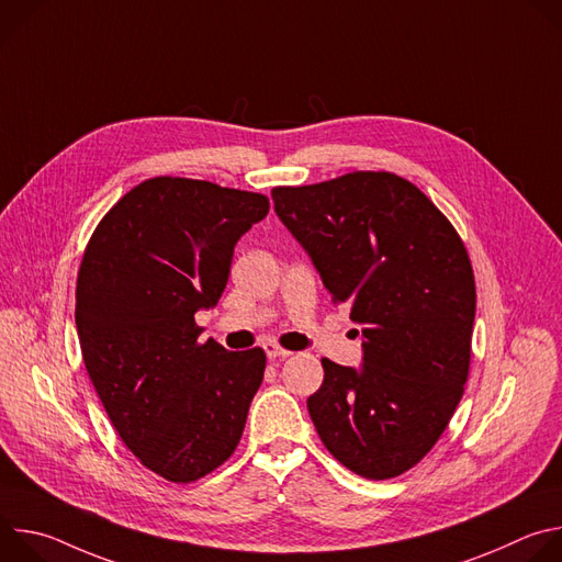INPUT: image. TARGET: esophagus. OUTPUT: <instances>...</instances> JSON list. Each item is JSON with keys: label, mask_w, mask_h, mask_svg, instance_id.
Returning <instances> with one entry per match:
<instances>
[{"label": "esophagus", "mask_w": 562, "mask_h": 562, "mask_svg": "<svg viewBox=\"0 0 562 562\" xmlns=\"http://www.w3.org/2000/svg\"><path fill=\"white\" fill-rule=\"evenodd\" d=\"M265 351H267V358L269 360H284V358H289L291 356V351H286V349H282L280 345H276V342H267L265 345Z\"/></svg>", "instance_id": "esophagus-1"}]
</instances>
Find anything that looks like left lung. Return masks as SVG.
Here are the masks:
<instances>
[{"mask_svg":"<svg viewBox=\"0 0 562 562\" xmlns=\"http://www.w3.org/2000/svg\"><path fill=\"white\" fill-rule=\"evenodd\" d=\"M271 195L362 327L358 369L323 358V386L306 400L315 431L362 477L405 473L447 429L469 373L475 284L462 239L418 187L384 171Z\"/></svg>","mask_w":562,"mask_h":562,"instance_id":"1","label":"left lung"}]
</instances>
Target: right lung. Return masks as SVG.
Segmentation results:
<instances>
[{"instance_id":"obj_1","label":"right lung","mask_w":562,"mask_h":562,"mask_svg":"<svg viewBox=\"0 0 562 562\" xmlns=\"http://www.w3.org/2000/svg\"><path fill=\"white\" fill-rule=\"evenodd\" d=\"M267 213L260 193L153 178L104 215L79 267L75 325L91 382L124 445L171 483L235 451L265 378L260 347L200 345L195 313L217 304L237 239Z\"/></svg>"}]
</instances>
